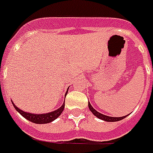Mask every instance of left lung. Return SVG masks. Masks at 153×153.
I'll use <instances>...</instances> for the list:
<instances>
[{"instance_id": "8db88e82", "label": "left lung", "mask_w": 153, "mask_h": 153, "mask_svg": "<svg viewBox=\"0 0 153 153\" xmlns=\"http://www.w3.org/2000/svg\"><path fill=\"white\" fill-rule=\"evenodd\" d=\"M88 106H89V109L91 111L92 114L95 115L96 117H97L98 119L100 120H102L104 121H106V122H116V121H120V120H123L124 118H126L128 115H125V116L123 117H111V116H108V115H105V114H100V112H98L97 110L94 109L92 105L90 104V102H88Z\"/></svg>"}]
</instances>
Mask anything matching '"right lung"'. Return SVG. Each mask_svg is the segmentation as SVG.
I'll use <instances>...</instances> for the list:
<instances>
[{
	"label": "right lung",
	"mask_w": 153,
	"mask_h": 153,
	"mask_svg": "<svg viewBox=\"0 0 153 153\" xmlns=\"http://www.w3.org/2000/svg\"><path fill=\"white\" fill-rule=\"evenodd\" d=\"M68 89L67 90V91L65 93V97L67 96L68 91ZM13 104V105L15 107V109L19 112L21 115H22L24 118H25L26 120H28L30 122L34 123H38V124H43V123H48L53 122V120H55L57 118L59 117V115L61 114L62 112L63 111V109H64L65 106V102H63V104L62 105V106L60 108H58L56 110L54 111H52V112H49V113H45V114H32L29 113V112H25L22 109H19L17 106L14 104L13 101H11Z\"/></svg>",
	"instance_id": "right-lung-1"
}]
</instances>
